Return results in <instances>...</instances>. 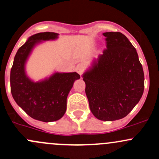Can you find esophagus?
I'll list each match as a JSON object with an SVG mask.
<instances>
[{
	"label": "esophagus",
	"mask_w": 159,
	"mask_h": 159,
	"mask_svg": "<svg viewBox=\"0 0 159 159\" xmlns=\"http://www.w3.org/2000/svg\"><path fill=\"white\" fill-rule=\"evenodd\" d=\"M75 70H76L77 72L80 75H81L84 72V68L82 66H78L76 67V68H75Z\"/></svg>",
	"instance_id": "esophagus-1"
}]
</instances>
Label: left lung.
Wrapping results in <instances>:
<instances>
[{
	"instance_id": "obj_1",
	"label": "left lung",
	"mask_w": 159,
	"mask_h": 159,
	"mask_svg": "<svg viewBox=\"0 0 159 159\" xmlns=\"http://www.w3.org/2000/svg\"><path fill=\"white\" fill-rule=\"evenodd\" d=\"M107 48L83 75L91 111L98 120L127 116L144 91V72L134 46L120 32L103 33Z\"/></svg>"
}]
</instances>
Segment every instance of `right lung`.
<instances>
[{"label":"right lung","instance_id":"right-lung-1","mask_svg":"<svg viewBox=\"0 0 159 159\" xmlns=\"http://www.w3.org/2000/svg\"><path fill=\"white\" fill-rule=\"evenodd\" d=\"M57 37V33L50 32L30 36L18 49L11 71V91L14 101L30 116L43 122L56 121L64 116L68 93L74 81L80 78L77 72L55 73L39 82H33L26 77L25 63L35 45Z\"/></svg>","mask_w":159,"mask_h":159}]
</instances>
